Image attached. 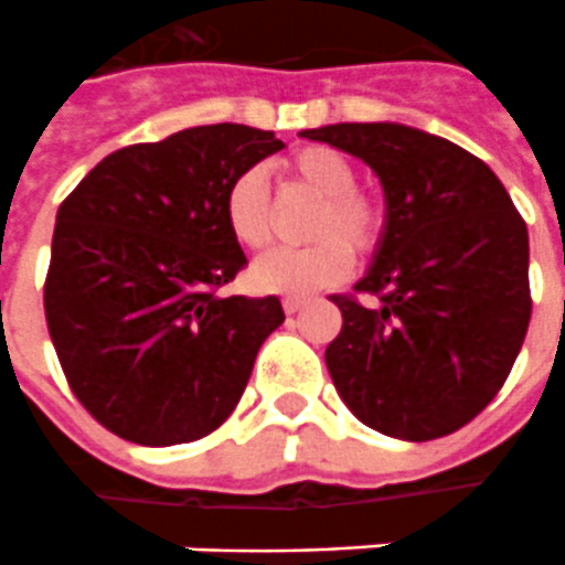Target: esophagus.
<instances>
[{
    "label": "esophagus",
    "instance_id": "obj_1",
    "mask_svg": "<svg viewBox=\"0 0 565 565\" xmlns=\"http://www.w3.org/2000/svg\"><path fill=\"white\" fill-rule=\"evenodd\" d=\"M281 305H284V311H287V315H299L305 305H308V299H305V296H287Z\"/></svg>",
    "mask_w": 565,
    "mask_h": 565
}]
</instances>
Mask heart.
Segmentation results:
<instances>
[{
    "label": "heart",
    "instance_id": "obj_1",
    "mask_svg": "<svg viewBox=\"0 0 565 565\" xmlns=\"http://www.w3.org/2000/svg\"><path fill=\"white\" fill-rule=\"evenodd\" d=\"M287 185L302 188L317 206L305 236L315 239L302 248H278L263 254L248 271L257 294L311 296L344 278L353 257L377 248L386 212L371 191L356 185V167L332 146H302L281 161ZM224 224L242 248L263 250L275 236V209L263 170L248 167L230 179L221 200Z\"/></svg>",
    "mask_w": 565,
    "mask_h": 565
}]
</instances>
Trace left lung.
<instances>
[{
  "instance_id": "1",
  "label": "left lung",
  "mask_w": 565,
  "mask_h": 565,
  "mask_svg": "<svg viewBox=\"0 0 565 565\" xmlns=\"http://www.w3.org/2000/svg\"><path fill=\"white\" fill-rule=\"evenodd\" d=\"M302 137L362 158L386 198V227L356 284L380 305L332 296L344 317L326 347L338 395L386 437L458 431L500 392L527 335V224L494 170L443 137L398 122Z\"/></svg>"
}]
</instances>
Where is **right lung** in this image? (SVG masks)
I'll return each mask as SVG.
<instances>
[{
	"instance_id": "add662e5",
	"label": "right lung",
	"mask_w": 565,
	"mask_h": 565,
	"mask_svg": "<svg viewBox=\"0 0 565 565\" xmlns=\"http://www.w3.org/2000/svg\"><path fill=\"white\" fill-rule=\"evenodd\" d=\"M281 149L260 128L198 125L107 154L60 206L44 315L71 392L107 431L177 446L236 411L284 308L215 296L248 263L221 200Z\"/></svg>"
}]
</instances>
